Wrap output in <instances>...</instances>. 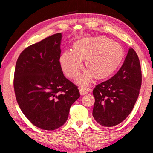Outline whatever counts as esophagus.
Returning a JSON list of instances; mask_svg holds the SVG:
<instances>
[{
    "mask_svg": "<svg viewBox=\"0 0 153 153\" xmlns=\"http://www.w3.org/2000/svg\"><path fill=\"white\" fill-rule=\"evenodd\" d=\"M91 91L90 88H80V94L81 95H84L87 94L88 92Z\"/></svg>",
    "mask_w": 153,
    "mask_h": 153,
    "instance_id": "34e87169",
    "label": "esophagus"
}]
</instances>
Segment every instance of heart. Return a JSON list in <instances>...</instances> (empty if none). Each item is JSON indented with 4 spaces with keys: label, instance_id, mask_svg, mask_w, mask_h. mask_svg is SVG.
I'll list each match as a JSON object with an SVG mask.
<instances>
[{
    "label": "heart",
    "instance_id": "obj_1",
    "mask_svg": "<svg viewBox=\"0 0 153 153\" xmlns=\"http://www.w3.org/2000/svg\"><path fill=\"white\" fill-rule=\"evenodd\" d=\"M123 47L116 42L104 36L87 37L76 42L73 51H65L60 58L62 71L69 78L74 79L83 68L85 61L88 70L79 77L77 83L88 85L95 77L103 79L117 70L123 59Z\"/></svg>",
    "mask_w": 153,
    "mask_h": 153
}]
</instances>
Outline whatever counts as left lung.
Listing matches in <instances>:
<instances>
[{"label": "left lung", "instance_id": "8db88e82", "mask_svg": "<svg viewBox=\"0 0 153 153\" xmlns=\"http://www.w3.org/2000/svg\"><path fill=\"white\" fill-rule=\"evenodd\" d=\"M141 65L137 53L129 49L118 72L93 89V116L102 126L120 124L130 114L141 86Z\"/></svg>", "mask_w": 153, "mask_h": 153}]
</instances>
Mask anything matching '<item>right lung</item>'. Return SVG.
<instances>
[{
    "label": "right lung",
    "mask_w": 153,
    "mask_h": 153,
    "mask_svg": "<svg viewBox=\"0 0 153 153\" xmlns=\"http://www.w3.org/2000/svg\"><path fill=\"white\" fill-rule=\"evenodd\" d=\"M61 38V33H56L26 48L14 70V89L21 110L45 130L64 125L71 106L80 97L78 87L62 73Z\"/></svg>",
    "instance_id": "1"
}]
</instances>
